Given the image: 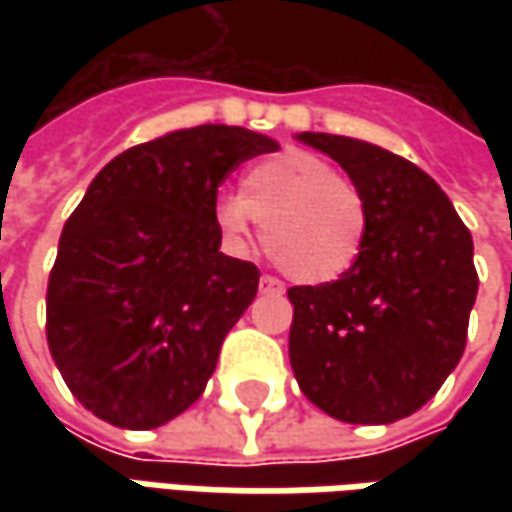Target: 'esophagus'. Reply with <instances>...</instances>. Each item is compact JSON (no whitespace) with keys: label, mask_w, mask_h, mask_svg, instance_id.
<instances>
[{"label":"esophagus","mask_w":512,"mask_h":512,"mask_svg":"<svg viewBox=\"0 0 512 512\" xmlns=\"http://www.w3.org/2000/svg\"><path fill=\"white\" fill-rule=\"evenodd\" d=\"M259 290H262V293H285L282 282L273 279V276H262V279H259Z\"/></svg>","instance_id":"34e87169"}]
</instances>
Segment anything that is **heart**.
I'll return each instance as SVG.
<instances>
[{
	"mask_svg": "<svg viewBox=\"0 0 512 512\" xmlns=\"http://www.w3.org/2000/svg\"><path fill=\"white\" fill-rule=\"evenodd\" d=\"M213 219L236 250H247L253 227L262 225L270 256L305 285L342 279L370 233L362 187L307 150H285L253 165L239 196L219 199Z\"/></svg>",
	"mask_w": 512,
	"mask_h": 512,
	"instance_id": "b5f03b06",
	"label": "heart"
}]
</instances>
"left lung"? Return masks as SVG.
Returning a JSON list of instances; mask_svg holds the SVG:
<instances>
[{
    "instance_id": "8db88e82",
    "label": "left lung",
    "mask_w": 512,
    "mask_h": 512,
    "mask_svg": "<svg viewBox=\"0 0 512 512\" xmlns=\"http://www.w3.org/2000/svg\"><path fill=\"white\" fill-rule=\"evenodd\" d=\"M339 162L370 205L359 262L290 287V367L310 402L347 424H390L427 404L459 364L479 276L473 236L422 168L350 136L296 133Z\"/></svg>"
}]
</instances>
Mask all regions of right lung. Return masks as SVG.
I'll use <instances>...</instances> for the list:
<instances>
[{
  "instance_id": "add662e5",
  "label": "right lung",
  "mask_w": 512,
  "mask_h": 512,
  "mask_svg": "<svg viewBox=\"0 0 512 512\" xmlns=\"http://www.w3.org/2000/svg\"><path fill=\"white\" fill-rule=\"evenodd\" d=\"M279 150L233 125L170 130L110 159L59 236L48 347L70 393L125 430L168 424L205 393L259 270L225 256L216 193Z\"/></svg>"
}]
</instances>
